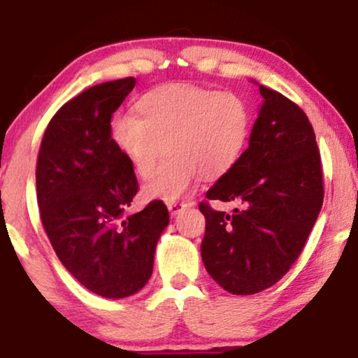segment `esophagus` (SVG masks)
<instances>
[{"label":"esophagus","mask_w":358,"mask_h":358,"mask_svg":"<svg viewBox=\"0 0 358 358\" xmlns=\"http://www.w3.org/2000/svg\"><path fill=\"white\" fill-rule=\"evenodd\" d=\"M188 205L190 203H187V202H170L168 203V210H170L171 215H176V213L182 212L183 208H187Z\"/></svg>","instance_id":"34e87169"}]
</instances>
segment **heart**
<instances>
[{"label": "heart", "instance_id": "b5f03b06", "mask_svg": "<svg viewBox=\"0 0 358 358\" xmlns=\"http://www.w3.org/2000/svg\"><path fill=\"white\" fill-rule=\"evenodd\" d=\"M136 116L110 121V141L139 178L155 173L159 155L168 156L145 187L146 199L173 200L199 180L227 173L244 153L252 127L248 101L231 90L195 84H168L134 102Z\"/></svg>", "mask_w": 358, "mask_h": 358}]
</instances>
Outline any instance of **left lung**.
Instances as JSON below:
<instances>
[{
    "label": "left lung",
    "mask_w": 358,
    "mask_h": 358,
    "mask_svg": "<svg viewBox=\"0 0 358 358\" xmlns=\"http://www.w3.org/2000/svg\"><path fill=\"white\" fill-rule=\"evenodd\" d=\"M259 92L264 104L249 148L199 205L205 269L232 294L276 285L301 254L323 205L322 158L310 119L276 90L259 85ZM210 199L240 207L219 213Z\"/></svg>",
    "instance_id": "8db88e82"
}]
</instances>
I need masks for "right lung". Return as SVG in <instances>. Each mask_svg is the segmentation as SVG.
I'll list each match as a JSON object with an SVG mask.
<instances>
[{"label": "right lung", "instance_id": "add662e5", "mask_svg": "<svg viewBox=\"0 0 358 358\" xmlns=\"http://www.w3.org/2000/svg\"><path fill=\"white\" fill-rule=\"evenodd\" d=\"M134 84V77L104 82L65 102L36 159V200L52 248L80 285L104 298L131 296L146 285L170 222L162 200L122 219L139 185L110 141V119Z\"/></svg>", "mask_w": 358, "mask_h": 358}]
</instances>
